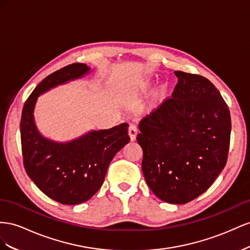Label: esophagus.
I'll use <instances>...</instances> for the list:
<instances>
[{"mask_svg": "<svg viewBox=\"0 0 250 250\" xmlns=\"http://www.w3.org/2000/svg\"><path fill=\"white\" fill-rule=\"evenodd\" d=\"M137 125H134V124H131L130 126H129V136H130V139L131 141H134L135 139H136V136H137Z\"/></svg>", "mask_w": 250, "mask_h": 250, "instance_id": "obj_1", "label": "esophagus"}]
</instances>
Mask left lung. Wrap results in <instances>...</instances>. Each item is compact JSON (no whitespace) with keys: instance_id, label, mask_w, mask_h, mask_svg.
Segmentation results:
<instances>
[{"instance_id":"left-lung-1","label":"left lung","mask_w":250,"mask_h":250,"mask_svg":"<svg viewBox=\"0 0 250 250\" xmlns=\"http://www.w3.org/2000/svg\"><path fill=\"white\" fill-rule=\"evenodd\" d=\"M178 83L158 109L140 120L142 172L162 201L184 204L209 188L229 149V109L201 75L175 71Z\"/></svg>"}]
</instances>
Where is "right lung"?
<instances>
[{
  "mask_svg": "<svg viewBox=\"0 0 250 250\" xmlns=\"http://www.w3.org/2000/svg\"><path fill=\"white\" fill-rule=\"evenodd\" d=\"M91 71L85 63L63 67L42 80L28 97L21 118V141L27 175L46 196L62 204L88 201L102 188L110 162L130 137L127 124L108 130H91L73 140L60 142L40 133L34 109L40 95Z\"/></svg>",
  "mask_w": 250,
  "mask_h": 250,
  "instance_id": "1",
  "label": "right lung"
}]
</instances>
